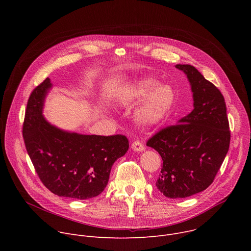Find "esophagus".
I'll return each instance as SVG.
<instances>
[{
  "label": "esophagus",
  "instance_id": "esophagus-1",
  "mask_svg": "<svg viewBox=\"0 0 251 251\" xmlns=\"http://www.w3.org/2000/svg\"><path fill=\"white\" fill-rule=\"evenodd\" d=\"M131 148L134 150V151H136V152H143L145 150V146L142 144V142H140V141H134L133 143H132V145H131Z\"/></svg>",
  "mask_w": 251,
  "mask_h": 251
}]
</instances>
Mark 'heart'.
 <instances>
[{
	"label": "heart",
	"instance_id": "heart-1",
	"mask_svg": "<svg viewBox=\"0 0 251 251\" xmlns=\"http://www.w3.org/2000/svg\"><path fill=\"white\" fill-rule=\"evenodd\" d=\"M152 77L136 79L120 90L118 101L132 105L144 99L136 111V120L146 126L160 124L170 114L176 100V92L170 84H159Z\"/></svg>",
	"mask_w": 251,
	"mask_h": 251
}]
</instances>
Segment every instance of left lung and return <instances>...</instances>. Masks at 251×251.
Returning a JSON list of instances; mask_svg holds the SVG:
<instances>
[{"instance_id": "1", "label": "left lung", "mask_w": 251, "mask_h": 251, "mask_svg": "<svg viewBox=\"0 0 251 251\" xmlns=\"http://www.w3.org/2000/svg\"><path fill=\"white\" fill-rule=\"evenodd\" d=\"M192 87L194 110L152 136L147 146L162 157L156 182L167 198L182 199L208 188L229 148L230 131L222 92L190 64H176Z\"/></svg>"}]
</instances>
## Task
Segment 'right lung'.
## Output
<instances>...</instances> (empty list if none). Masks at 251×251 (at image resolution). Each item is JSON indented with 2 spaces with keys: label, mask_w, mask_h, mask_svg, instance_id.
I'll use <instances>...</instances> for the list:
<instances>
[{
  "label": "right lung",
  "mask_w": 251,
  "mask_h": 251,
  "mask_svg": "<svg viewBox=\"0 0 251 251\" xmlns=\"http://www.w3.org/2000/svg\"><path fill=\"white\" fill-rule=\"evenodd\" d=\"M52 87L45 79L29 95L23 125L26 152L42 183L59 197L87 200L108 184L114 162L124 156V135H82L63 131L43 116L45 98Z\"/></svg>",
  "instance_id": "add662e5"
}]
</instances>
